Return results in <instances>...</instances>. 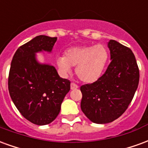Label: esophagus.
Returning a JSON list of instances; mask_svg holds the SVG:
<instances>
[{
  "mask_svg": "<svg viewBox=\"0 0 148 148\" xmlns=\"http://www.w3.org/2000/svg\"><path fill=\"white\" fill-rule=\"evenodd\" d=\"M77 86L76 85V84H74V83H71V89L72 90H76V89H77Z\"/></svg>",
  "mask_w": 148,
  "mask_h": 148,
  "instance_id": "esophagus-1",
  "label": "esophagus"
}]
</instances>
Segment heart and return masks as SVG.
<instances>
[{
	"mask_svg": "<svg viewBox=\"0 0 148 148\" xmlns=\"http://www.w3.org/2000/svg\"><path fill=\"white\" fill-rule=\"evenodd\" d=\"M109 51L105 45L82 46L66 51L65 57L57 58L59 70L70 73L71 67L76 68V75L82 82L91 84L101 76L109 60Z\"/></svg>",
	"mask_w": 148,
	"mask_h": 148,
	"instance_id": "obj_1",
	"label": "heart"
}]
</instances>
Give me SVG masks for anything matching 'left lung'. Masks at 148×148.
Wrapping results in <instances>:
<instances>
[{
	"instance_id": "obj_1",
	"label": "left lung",
	"mask_w": 148,
	"mask_h": 148,
	"mask_svg": "<svg viewBox=\"0 0 148 148\" xmlns=\"http://www.w3.org/2000/svg\"><path fill=\"white\" fill-rule=\"evenodd\" d=\"M111 62L95 82L80 88L81 109L96 124L115 121L126 111L140 81V71L130 48L116 40H109Z\"/></svg>"
}]
</instances>
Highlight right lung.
I'll use <instances>...</instances> for the list:
<instances>
[{"label": "right lung", "mask_w": 148, "mask_h": 148, "mask_svg": "<svg viewBox=\"0 0 148 148\" xmlns=\"http://www.w3.org/2000/svg\"><path fill=\"white\" fill-rule=\"evenodd\" d=\"M57 37L38 36L21 46L12 58L8 91L21 115L37 125L51 123L71 90V82L59 77L53 66L41 64L36 53L51 52Z\"/></svg>", "instance_id": "add662e5"}]
</instances>
